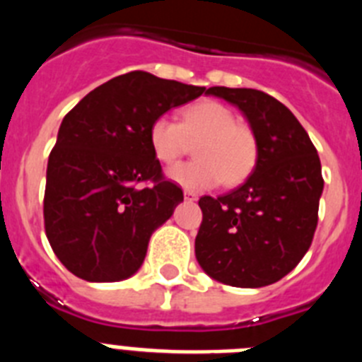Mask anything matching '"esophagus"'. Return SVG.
<instances>
[{
	"instance_id": "1",
	"label": "esophagus",
	"mask_w": 362,
	"mask_h": 362,
	"mask_svg": "<svg viewBox=\"0 0 362 362\" xmlns=\"http://www.w3.org/2000/svg\"><path fill=\"white\" fill-rule=\"evenodd\" d=\"M183 196H185V201H190V203H194V201H197V194H196V192L185 190V192H183Z\"/></svg>"
}]
</instances>
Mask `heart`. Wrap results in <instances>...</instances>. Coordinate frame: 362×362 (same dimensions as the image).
Wrapping results in <instances>:
<instances>
[{"label": "heart", "instance_id": "b5f03b06", "mask_svg": "<svg viewBox=\"0 0 362 362\" xmlns=\"http://www.w3.org/2000/svg\"><path fill=\"white\" fill-rule=\"evenodd\" d=\"M196 143V161L170 168L168 177L190 190H206L219 183L226 187L243 183L254 170L259 143L254 130L239 123L232 108L204 99L187 107L181 123L170 116H158L150 123L148 143L153 156L172 165Z\"/></svg>", "mask_w": 362, "mask_h": 362}]
</instances>
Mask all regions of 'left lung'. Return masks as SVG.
Segmentation results:
<instances>
[{"instance_id":"1","label":"left lung","mask_w":362,"mask_h":362,"mask_svg":"<svg viewBox=\"0 0 362 362\" xmlns=\"http://www.w3.org/2000/svg\"><path fill=\"white\" fill-rule=\"evenodd\" d=\"M206 94L243 112L259 156L241 187L199 199L196 259L219 283L261 288L292 272L312 245L325 187L321 161L306 130L276 98L226 86H212Z\"/></svg>"}]
</instances>
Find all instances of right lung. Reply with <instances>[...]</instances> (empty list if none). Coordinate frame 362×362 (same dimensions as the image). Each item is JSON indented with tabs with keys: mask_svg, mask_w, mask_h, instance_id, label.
Returning <instances> with one entry per match:
<instances>
[{
	"mask_svg": "<svg viewBox=\"0 0 362 362\" xmlns=\"http://www.w3.org/2000/svg\"><path fill=\"white\" fill-rule=\"evenodd\" d=\"M201 94L204 86L136 70L99 85L63 117L43 216L54 254L74 276L114 283L141 268L152 233L183 201V190L163 179L150 123ZM143 180L154 185L139 189Z\"/></svg>",
	"mask_w": 362,
	"mask_h": 362,
	"instance_id": "1",
	"label": "right lung"
}]
</instances>
